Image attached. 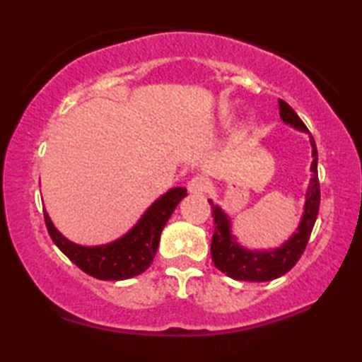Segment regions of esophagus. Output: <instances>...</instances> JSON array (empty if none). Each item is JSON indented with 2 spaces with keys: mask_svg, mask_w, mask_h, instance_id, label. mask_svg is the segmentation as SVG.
Listing matches in <instances>:
<instances>
[{
  "mask_svg": "<svg viewBox=\"0 0 362 362\" xmlns=\"http://www.w3.org/2000/svg\"><path fill=\"white\" fill-rule=\"evenodd\" d=\"M207 187H209V181H207L204 176H194L189 182H187V191L194 196L204 194Z\"/></svg>",
  "mask_w": 362,
  "mask_h": 362,
  "instance_id": "34e87169",
  "label": "esophagus"
}]
</instances>
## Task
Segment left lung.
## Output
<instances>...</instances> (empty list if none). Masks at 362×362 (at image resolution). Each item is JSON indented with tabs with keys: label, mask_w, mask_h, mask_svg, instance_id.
Listing matches in <instances>:
<instances>
[{
	"label": "left lung",
	"mask_w": 362,
	"mask_h": 362,
	"mask_svg": "<svg viewBox=\"0 0 362 362\" xmlns=\"http://www.w3.org/2000/svg\"><path fill=\"white\" fill-rule=\"evenodd\" d=\"M280 118L286 125L295 128V130L308 133L310 145H311V177L306 187L303 214H301L300 224L296 227L285 242H281L280 247L265 250V249H247L237 240V237L232 234V222L227 212L219 204L211 202L212 216H214L216 229L211 242V257L214 265L222 274L234 280L245 281H269L275 280L279 276L285 275L286 272L293 269V265L300 260L301 254L305 252V247L308 244V239L313 230V226L318 217L320 211V182H318V151L313 136L308 132V128L296 112L288 103L279 100Z\"/></svg>",
	"instance_id": "1"
}]
</instances>
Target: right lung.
I'll use <instances>...</instances> for the list:
<instances>
[{"label":"right lung","instance_id":"right-lung-1","mask_svg":"<svg viewBox=\"0 0 362 362\" xmlns=\"http://www.w3.org/2000/svg\"><path fill=\"white\" fill-rule=\"evenodd\" d=\"M187 194L186 187H171L143 212L136 224L118 239L102 245H81L64 237L44 209L49 235L59 249L86 274L98 280H127L145 272L155 259L163 227Z\"/></svg>","mask_w":362,"mask_h":362}]
</instances>
